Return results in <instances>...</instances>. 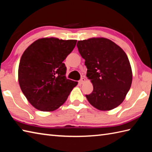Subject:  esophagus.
I'll list each match as a JSON object with an SVG mask.
<instances>
[{
  "mask_svg": "<svg viewBox=\"0 0 152 152\" xmlns=\"http://www.w3.org/2000/svg\"><path fill=\"white\" fill-rule=\"evenodd\" d=\"M85 78H82L81 79H80V80H79V82H78V83L80 84H82L83 83H84V82H85Z\"/></svg>",
  "mask_w": 152,
  "mask_h": 152,
  "instance_id": "obj_1",
  "label": "esophagus"
}]
</instances>
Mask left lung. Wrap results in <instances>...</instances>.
<instances>
[{
	"label": "left lung",
	"instance_id": "1",
	"mask_svg": "<svg viewBox=\"0 0 152 152\" xmlns=\"http://www.w3.org/2000/svg\"><path fill=\"white\" fill-rule=\"evenodd\" d=\"M77 47L85 59L86 76L94 86L93 91L86 95L88 101L101 111L116 108L123 103L132 84V69L125 52L103 37L78 41Z\"/></svg>",
	"mask_w": 152,
	"mask_h": 152
}]
</instances>
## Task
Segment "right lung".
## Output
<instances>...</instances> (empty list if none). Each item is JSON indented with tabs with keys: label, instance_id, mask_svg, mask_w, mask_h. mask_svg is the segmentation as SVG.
Masks as SVG:
<instances>
[{
	"label": "right lung",
	"instance_id": "1",
	"mask_svg": "<svg viewBox=\"0 0 152 152\" xmlns=\"http://www.w3.org/2000/svg\"><path fill=\"white\" fill-rule=\"evenodd\" d=\"M76 40L42 38L23 52L18 68L23 94L35 109L53 111L66 102L78 82L67 79L63 61L72 51Z\"/></svg>",
	"mask_w": 152,
	"mask_h": 152
}]
</instances>
